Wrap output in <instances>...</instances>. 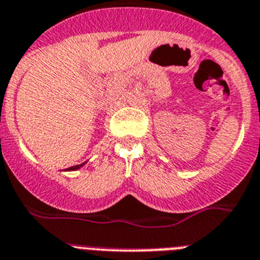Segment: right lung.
<instances>
[{"mask_svg":"<svg viewBox=\"0 0 260 260\" xmlns=\"http://www.w3.org/2000/svg\"><path fill=\"white\" fill-rule=\"evenodd\" d=\"M84 164H86V162L80 164V165H75V167H71V168H69V169H67V172H74V171H78V169H80V168H82V167H84Z\"/></svg>","mask_w":260,"mask_h":260,"instance_id":"right-lung-1","label":"right lung"}]
</instances>
